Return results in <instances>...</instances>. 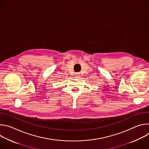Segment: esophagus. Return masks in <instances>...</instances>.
<instances>
[{"label": "esophagus", "mask_w": 149, "mask_h": 149, "mask_svg": "<svg viewBox=\"0 0 149 149\" xmlns=\"http://www.w3.org/2000/svg\"><path fill=\"white\" fill-rule=\"evenodd\" d=\"M75 75L76 76V77H79V74H76Z\"/></svg>", "instance_id": "1"}]
</instances>
